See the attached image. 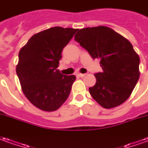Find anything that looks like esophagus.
I'll return each instance as SVG.
<instances>
[{"label": "esophagus", "mask_w": 148, "mask_h": 148, "mask_svg": "<svg viewBox=\"0 0 148 148\" xmlns=\"http://www.w3.org/2000/svg\"><path fill=\"white\" fill-rule=\"evenodd\" d=\"M85 75H86V74H77V77H83Z\"/></svg>", "instance_id": "obj_1"}]
</instances>
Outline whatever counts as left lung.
Listing matches in <instances>:
<instances>
[{
	"label": "left lung",
	"mask_w": 148,
	"mask_h": 148,
	"mask_svg": "<svg viewBox=\"0 0 148 148\" xmlns=\"http://www.w3.org/2000/svg\"><path fill=\"white\" fill-rule=\"evenodd\" d=\"M74 40L94 59H100L102 73L89 88L92 98L106 109L123 103L139 80V57L127 38L106 26L78 29Z\"/></svg>",
	"instance_id": "8db88e82"
}]
</instances>
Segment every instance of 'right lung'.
Here are the masks:
<instances>
[{
    "instance_id": "1",
    "label": "right lung",
    "mask_w": 148,
    "mask_h": 148,
    "mask_svg": "<svg viewBox=\"0 0 148 148\" xmlns=\"http://www.w3.org/2000/svg\"><path fill=\"white\" fill-rule=\"evenodd\" d=\"M77 29L53 27L33 35L20 49L16 71L24 95L34 106L54 111L69 97L74 75L60 73L62 51Z\"/></svg>"
}]
</instances>
